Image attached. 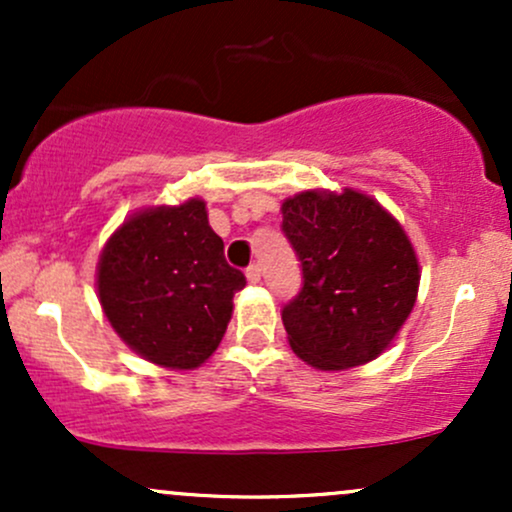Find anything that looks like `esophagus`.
<instances>
[{
    "mask_svg": "<svg viewBox=\"0 0 512 512\" xmlns=\"http://www.w3.org/2000/svg\"><path fill=\"white\" fill-rule=\"evenodd\" d=\"M245 276H248L250 284H257V281L262 279V269H260V264H250V267L245 269Z\"/></svg>",
    "mask_w": 512,
    "mask_h": 512,
    "instance_id": "esophagus-1",
    "label": "esophagus"
}]
</instances>
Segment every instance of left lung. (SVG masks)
<instances>
[{
  "mask_svg": "<svg viewBox=\"0 0 512 512\" xmlns=\"http://www.w3.org/2000/svg\"><path fill=\"white\" fill-rule=\"evenodd\" d=\"M281 231L303 269L281 320L293 354L320 370L378 358L402 330L419 293L411 240L373 197L308 190L281 204Z\"/></svg>",
  "mask_w": 512,
  "mask_h": 512,
  "instance_id": "left-lung-1",
  "label": "left lung"
}]
</instances>
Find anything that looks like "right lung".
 I'll use <instances>...</instances> for the list:
<instances>
[{
  "mask_svg": "<svg viewBox=\"0 0 512 512\" xmlns=\"http://www.w3.org/2000/svg\"><path fill=\"white\" fill-rule=\"evenodd\" d=\"M243 286L202 199L137 211L98 260L105 317L129 349L163 368L192 370L214 354Z\"/></svg>",
  "mask_w": 512,
  "mask_h": 512,
  "instance_id": "1",
  "label": "right lung"
}]
</instances>
